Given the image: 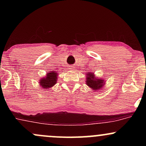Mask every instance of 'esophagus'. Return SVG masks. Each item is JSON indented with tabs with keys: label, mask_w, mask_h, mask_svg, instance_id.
<instances>
[{
	"label": "esophagus",
	"mask_w": 146,
	"mask_h": 146,
	"mask_svg": "<svg viewBox=\"0 0 146 146\" xmlns=\"http://www.w3.org/2000/svg\"><path fill=\"white\" fill-rule=\"evenodd\" d=\"M69 69L71 70V71H73V70L75 69V67H74V66H70Z\"/></svg>",
	"instance_id": "34e87169"
}]
</instances>
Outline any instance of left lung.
<instances>
[{
  "label": "left lung",
  "instance_id": "1",
  "mask_svg": "<svg viewBox=\"0 0 146 146\" xmlns=\"http://www.w3.org/2000/svg\"><path fill=\"white\" fill-rule=\"evenodd\" d=\"M86 84L93 91H98L104 86L106 82L104 79L99 78L95 75V73H86Z\"/></svg>",
  "mask_w": 146,
  "mask_h": 146
}]
</instances>
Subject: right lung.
<instances>
[{
    "instance_id": "add662e5",
    "label": "right lung",
    "mask_w": 146,
    "mask_h": 146,
    "mask_svg": "<svg viewBox=\"0 0 146 146\" xmlns=\"http://www.w3.org/2000/svg\"><path fill=\"white\" fill-rule=\"evenodd\" d=\"M58 76V74L56 71L47 72L46 76L39 79L40 86L42 88V90H47L52 88L57 83Z\"/></svg>"
}]
</instances>
